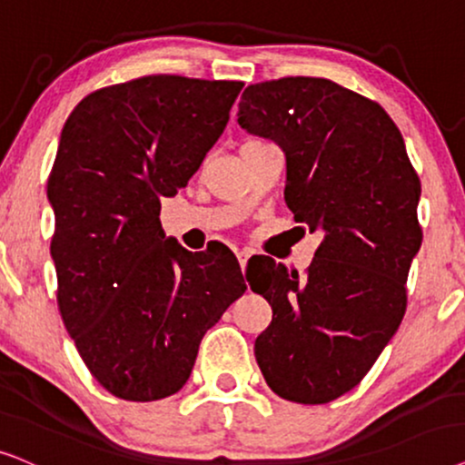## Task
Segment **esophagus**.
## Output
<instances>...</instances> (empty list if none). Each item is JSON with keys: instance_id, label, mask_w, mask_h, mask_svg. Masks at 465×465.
Returning <instances> with one entry per match:
<instances>
[{"instance_id": "1", "label": "esophagus", "mask_w": 465, "mask_h": 465, "mask_svg": "<svg viewBox=\"0 0 465 465\" xmlns=\"http://www.w3.org/2000/svg\"><path fill=\"white\" fill-rule=\"evenodd\" d=\"M238 255V262H240V268H242V272H246V263H249V259H251V251H238L236 252Z\"/></svg>"}]
</instances>
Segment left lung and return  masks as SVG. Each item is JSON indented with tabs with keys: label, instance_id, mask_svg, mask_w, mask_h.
<instances>
[{
	"label": "left lung",
	"instance_id": "1",
	"mask_svg": "<svg viewBox=\"0 0 465 465\" xmlns=\"http://www.w3.org/2000/svg\"><path fill=\"white\" fill-rule=\"evenodd\" d=\"M238 110L284 151L295 221L325 233L302 276L270 257L249 274L274 312L257 363L282 400L327 404L363 381L404 319L420 181L385 108L327 78L249 84Z\"/></svg>",
	"mask_w": 465,
	"mask_h": 465
}]
</instances>
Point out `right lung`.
<instances>
[{"label": "right lung", "mask_w": 465, "mask_h": 465, "mask_svg": "<svg viewBox=\"0 0 465 465\" xmlns=\"http://www.w3.org/2000/svg\"><path fill=\"white\" fill-rule=\"evenodd\" d=\"M244 83L153 74L86 95L48 176L65 330L99 385L127 401L181 391L200 342L246 291L238 262L165 240L161 197L195 174Z\"/></svg>", "instance_id": "1"}]
</instances>
